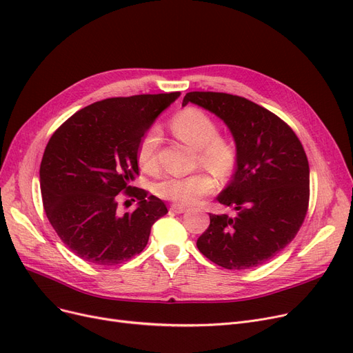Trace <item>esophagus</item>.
<instances>
[{"label": "esophagus", "mask_w": 353, "mask_h": 353, "mask_svg": "<svg viewBox=\"0 0 353 353\" xmlns=\"http://www.w3.org/2000/svg\"><path fill=\"white\" fill-rule=\"evenodd\" d=\"M170 210L174 212V213H185V212H188V208L181 206V205H173V206L170 208Z\"/></svg>", "instance_id": "1"}]
</instances>
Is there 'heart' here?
Listing matches in <instances>:
<instances>
[{"instance_id": "obj_1", "label": "heart", "mask_w": 353, "mask_h": 353, "mask_svg": "<svg viewBox=\"0 0 353 353\" xmlns=\"http://www.w3.org/2000/svg\"><path fill=\"white\" fill-rule=\"evenodd\" d=\"M172 130L177 139L199 150L197 161L221 181H226L234 174L238 163L236 147L219 135L216 122L205 111L196 106L179 111L172 119ZM159 144L160 130L148 128L137 148V161L144 172L151 173L157 168ZM214 189L216 180L205 172L183 177L167 176L154 188L159 197L177 205H193L199 199L213 193Z\"/></svg>"}]
</instances>
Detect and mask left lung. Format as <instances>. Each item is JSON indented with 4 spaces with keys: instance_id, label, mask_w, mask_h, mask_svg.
<instances>
[{
    "instance_id": "obj_1",
    "label": "left lung",
    "mask_w": 353,
    "mask_h": 353,
    "mask_svg": "<svg viewBox=\"0 0 353 353\" xmlns=\"http://www.w3.org/2000/svg\"><path fill=\"white\" fill-rule=\"evenodd\" d=\"M189 102L218 115L238 151L235 174L218 202L235 216L210 213L196 245L212 263L248 270L270 261L294 239L309 209L310 170L296 132L271 111L223 92H189Z\"/></svg>"
}]
</instances>
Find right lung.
Listing matches in <instances>:
<instances>
[{
  "instance_id": "obj_1",
  "label": "right lung",
  "mask_w": 353,
  "mask_h": 353,
  "mask_svg": "<svg viewBox=\"0 0 353 353\" xmlns=\"http://www.w3.org/2000/svg\"><path fill=\"white\" fill-rule=\"evenodd\" d=\"M180 92L108 98L85 106L60 125L46 145L40 188L48 219L66 247L97 265L139 255L151 226L167 213L159 197L132 188L143 135ZM139 208L121 215L119 193Z\"/></svg>"
}]
</instances>
